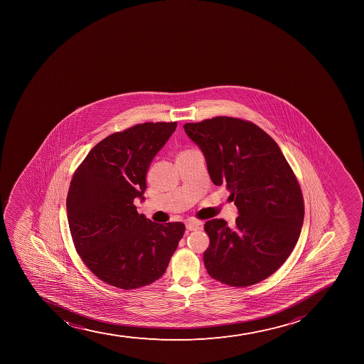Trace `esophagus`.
Masks as SVG:
<instances>
[{
  "mask_svg": "<svg viewBox=\"0 0 364 364\" xmlns=\"http://www.w3.org/2000/svg\"><path fill=\"white\" fill-rule=\"evenodd\" d=\"M200 227H202V224L197 222V220H188L186 222V229L188 231L198 230V229H200Z\"/></svg>",
  "mask_w": 364,
  "mask_h": 364,
  "instance_id": "34e87169",
  "label": "esophagus"
}]
</instances>
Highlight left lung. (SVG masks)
Instances as JSON below:
<instances>
[{
    "label": "left lung",
    "instance_id": "8db88e82",
    "mask_svg": "<svg viewBox=\"0 0 364 364\" xmlns=\"http://www.w3.org/2000/svg\"><path fill=\"white\" fill-rule=\"evenodd\" d=\"M184 129L202 149L213 184L227 186L240 215L234 227L217 218L204 225L208 273L234 287L264 280L300 236L304 198L296 176L277 142L252 122L217 116Z\"/></svg>",
    "mask_w": 364,
    "mask_h": 364
}]
</instances>
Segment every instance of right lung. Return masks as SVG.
Segmentation results:
<instances>
[{"mask_svg":"<svg viewBox=\"0 0 364 364\" xmlns=\"http://www.w3.org/2000/svg\"><path fill=\"white\" fill-rule=\"evenodd\" d=\"M176 122H146L95 146L73 174L66 211L73 245L85 266L114 287L134 289L164 275L185 225L154 223L137 213L146 173Z\"/></svg>","mask_w":364,"mask_h":364,"instance_id":"right-lung-1","label":"right lung"}]
</instances>
